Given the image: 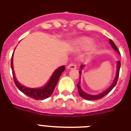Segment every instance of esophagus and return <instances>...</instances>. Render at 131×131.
Returning <instances> with one entry per match:
<instances>
[{
	"label": "esophagus",
	"instance_id": "34e87169",
	"mask_svg": "<svg viewBox=\"0 0 131 131\" xmlns=\"http://www.w3.org/2000/svg\"><path fill=\"white\" fill-rule=\"evenodd\" d=\"M76 68H77V66H76L75 63H70V64L68 66V69H75Z\"/></svg>",
	"mask_w": 131,
	"mask_h": 131
}]
</instances>
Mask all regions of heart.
<instances>
[{"label": "heart", "mask_w": 131, "mask_h": 131, "mask_svg": "<svg viewBox=\"0 0 131 131\" xmlns=\"http://www.w3.org/2000/svg\"><path fill=\"white\" fill-rule=\"evenodd\" d=\"M78 43L80 46L82 48H89L92 45V41L89 38H83L79 41Z\"/></svg>", "instance_id": "1"}]
</instances>
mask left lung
I'll list each match as a JSON object with an SVG mask.
<instances>
[{
	"label": "left lung",
	"instance_id": "8db88e82",
	"mask_svg": "<svg viewBox=\"0 0 131 131\" xmlns=\"http://www.w3.org/2000/svg\"><path fill=\"white\" fill-rule=\"evenodd\" d=\"M109 41H110V43H111V45H112V47L114 49V50L116 51H117L118 53H120V51H119V50H118V49L117 48L116 45L114 43V42L112 41L111 39H110ZM84 66V65L81 66V68L82 69L83 67ZM120 68H121V61H118V62H117V72H116V78H115V79H114V82H113V83H112V85H111V86H110V87H109L105 92H102V94H100L90 95V94H86L85 92H84L82 90V89H81L80 86V80H79V82L77 84V87H78V93H79V94H80V96L87 100H98V99H100V98H103V97L104 96H106L107 94H108V93L110 92H111L112 89H113V88L116 86V83H117L118 79V76H119ZM80 74H81V71H80Z\"/></svg>",
	"mask_w": 131,
	"mask_h": 131
}]
</instances>
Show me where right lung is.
Masks as SVG:
<instances>
[{
    "label": "right lung",
    "mask_w": 131,
    "mask_h": 131,
    "mask_svg": "<svg viewBox=\"0 0 131 131\" xmlns=\"http://www.w3.org/2000/svg\"><path fill=\"white\" fill-rule=\"evenodd\" d=\"M13 56H12L11 58L12 72H13V75L14 82H15V85L17 86V87L19 88V90L22 92L23 94H26L30 98H33L35 100H44L45 98H47L50 96L53 92V90L57 84H58L60 75L62 73V72L66 70L65 66L59 67L58 69H57L54 72L47 85L44 86L43 88H26L23 86V85H21L17 80V79L15 78V72H14L13 70Z\"/></svg>",
    "instance_id": "1"
}]
</instances>
